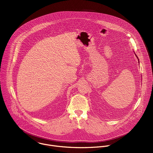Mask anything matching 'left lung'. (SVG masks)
Masks as SVG:
<instances>
[{
  "label": "left lung",
  "mask_w": 153,
  "mask_h": 153,
  "mask_svg": "<svg viewBox=\"0 0 153 153\" xmlns=\"http://www.w3.org/2000/svg\"><path fill=\"white\" fill-rule=\"evenodd\" d=\"M136 57H137V56H136ZM137 59H138V58H137Z\"/></svg>",
  "instance_id": "8db88e82"
}]
</instances>
